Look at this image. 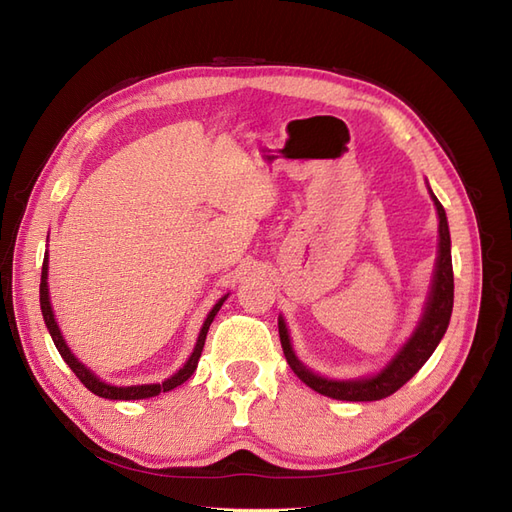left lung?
Segmentation results:
<instances>
[{"label":"left lung","instance_id":"obj_1","mask_svg":"<svg viewBox=\"0 0 512 512\" xmlns=\"http://www.w3.org/2000/svg\"><path fill=\"white\" fill-rule=\"evenodd\" d=\"M429 194L433 198V205L438 209L440 243H438L436 271H433L425 312L421 322L416 324V329L410 335L408 342L401 346V350L393 356L389 365L382 367L376 376L359 378V380H329L314 374V371L307 369L297 359V354H294L284 318L280 316V320H277V329H280V342L284 348L286 361L294 374H297L299 380H303L309 389H314L320 395L342 399V401H378L399 391L401 386H404L416 371L427 363L433 350L438 348L440 339L448 329V322H451L455 282H453V260H451V232H448L446 211L440 205L436 194L431 190Z\"/></svg>","mask_w":512,"mask_h":512}]
</instances>
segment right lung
Returning <instances> with one entry per match:
<instances>
[{
	"label": "right lung",
	"instance_id": "add662e5",
	"mask_svg": "<svg viewBox=\"0 0 512 512\" xmlns=\"http://www.w3.org/2000/svg\"><path fill=\"white\" fill-rule=\"evenodd\" d=\"M49 252L44 254V262H42V277H40V309H42V316H44V324L46 329H49L53 342H55V348L59 350L61 359H64L68 363V367L74 371L76 378H79L87 389L98 395V397H104V399H121V401H130V399H147V397H156L160 393H166V391H173L177 389L179 384H183L185 380H188L194 369L198 365V359H200V352H203V346H205V339H207V331L211 327V322L215 318V314L220 312V307L224 305L226 297H222L218 303L213 305V309L209 312V316L205 318V324L203 329H200L198 333V339H196V346H194V352L190 354V359L185 361V365L177 371L175 376H170L168 380H164L162 384H136V386H113V384H106L102 382L98 376H94V371L87 369L76 356L70 352L68 344L64 335H61L59 331V324L55 320V314H53V307H51V299H49Z\"/></svg>",
	"mask_w": 512,
	"mask_h": 512
}]
</instances>
